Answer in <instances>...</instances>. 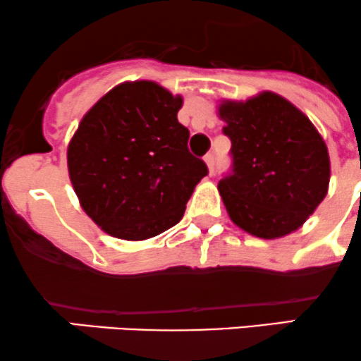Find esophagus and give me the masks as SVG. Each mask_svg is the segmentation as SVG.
I'll list each match as a JSON object with an SVG mask.
<instances>
[{"instance_id":"34e87169","label":"esophagus","mask_w":361,"mask_h":361,"mask_svg":"<svg viewBox=\"0 0 361 361\" xmlns=\"http://www.w3.org/2000/svg\"><path fill=\"white\" fill-rule=\"evenodd\" d=\"M204 164H206V167H208L209 173H213V169H214V155H213V153H208V155L204 157Z\"/></svg>"}]
</instances>
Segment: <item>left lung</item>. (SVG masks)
Listing matches in <instances>:
<instances>
[{
  "instance_id": "8db88e82",
  "label": "left lung",
  "mask_w": 361,
  "mask_h": 361,
  "mask_svg": "<svg viewBox=\"0 0 361 361\" xmlns=\"http://www.w3.org/2000/svg\"><path fill=\"white\" fill-rule=\"evenodd\" d=\"M216 114L232 141L233 173L218 184L230 220L264 240L300 228L329 191V152L317 128L269 90L221 99Z\"/></svg>"
}]
</instances>
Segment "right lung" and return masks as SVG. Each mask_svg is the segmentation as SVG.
I'll return each mask as SVG.
<instances>
[{"label": "right lung", "instance_id": "obj_1", "mask_svg": "<svg viewBox=\"0 0 361 361\" xmlns=\"http://www.w3.org/2000/svg\"><path fill=\"white\" fill-rule=\"evenodd\" d=\"M184 104L152 80L123 82L97 100L68 145V173L93 224L123 240H147L179 224L202 177L177 121Z\"/></svg>", "mask_w": 361, "mask_h": 361}]
</instances>
